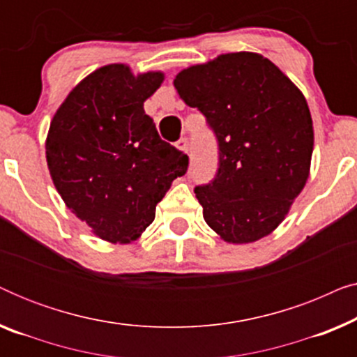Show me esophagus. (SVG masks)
Here are the masks:
<instances>
[{
    "mask_svg": "<svg viewBox=\"0 0 357 357\" xmlns=\"http://www.w3.org/2000/svg\"><path fill=\"white\" fill-rule=\"evenodd\" d=\"M175 148H177L180 153H188V139L187 138H180L177 143H175Z\"/></svg>",
    "mask_w": 357,
    "mask_h": 357,
    "instance_id": "34e87169",
    "label": "esophagus"
}]
</instances>
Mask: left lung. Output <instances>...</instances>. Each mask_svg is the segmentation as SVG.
Masks as SVG:
<instances>
[{"label": "left lung", "instance_id": "obj_1", "mask_svg": "<svg viewBox=\"0 0 357 357\" xmlns=\"http://www.w3.org/2000/svg\"><path fill=\"white\" fill-rule=\"evenodd\" d=\"M174 86L219 143L216 178L195 188L204 221L236 245L270 236L310 175L314 123L302 91L253 52L185 68Z\"/></svg>", "mask_w": 357, "mask_h": 357}]
</instances>
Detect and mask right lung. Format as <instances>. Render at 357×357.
I'll return each instance as SVG.
<instances>
[{
    "label": "right lung",
    "mask_w": 357,
    "mask_h": 357,
    "mask_svg": "<svg viewBox=\"0 0 357 357\" xmlns=\"http://www.w3.org/2000/svg\"><path fill=\"white\" fill-rule=\"evenodd\" d=\"M162 71L133 75L123 63L92 71L53 115L45 158L53 185L94 236L131 243L154 221L155 204L187 172L188 158L159 138L144 102Z\"/></svg>",
    "instance_id": "1"
}]
</instances>
